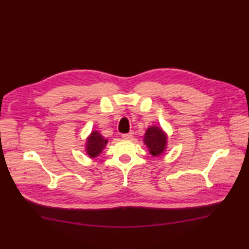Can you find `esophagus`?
Segmentation results:
<instances>
[{"mask_svg": "<svg viewBox=\"0 0 249 249\" xmlns=\"http://www.w3.org/2000/svg\"><path fill=\"white\" fill-rule=\"evenodd\" d=\"M122 137H123L124 139H131L134 137V133H133V131H130V133L123 134V135H122Z\"/></svg>", "mask_w": 249, "mask_h": 249, "instance_id": "esophagus-1", "label": "esophagus"}]
</instances>
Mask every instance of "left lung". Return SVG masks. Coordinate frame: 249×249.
<instances>
[{"label":"left lung","instance_id":"1","mask_svg":"<svg viewBox=\"0 0 249 249\" xmlns=\"http://www.w3.org/2000/svg\"><path fill=\"white\" fill-rule=\"evenodd\" d=\"M144 143L152 155H160L166 149L167 137L158 127H150L144 135Z\"/></svg>","mask_w":249,"mask_h":249}]
</instances>
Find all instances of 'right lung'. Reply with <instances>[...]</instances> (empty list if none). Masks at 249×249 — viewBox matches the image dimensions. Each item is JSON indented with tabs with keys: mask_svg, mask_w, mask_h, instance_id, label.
I'll list each match as a JSON object with an SVG mask.
<instances>
[{
	"mask_svg": "<svg viewBox=\"0 0 249 249\" xmlns=\"http://www.w3.org/2000/svg\"><path fill=\"white\" fill-rule=\"evenodd\" d=\"M106 144H107V140L104 139V137L97 131H93L87 142V152L89 156H98Z\"/></svg>",
	"mask_w": 249,
	"mask_h": 249,
	"instance_id": "obj_1",
	"label": "right lung"
}]
</instances>
